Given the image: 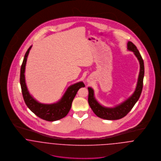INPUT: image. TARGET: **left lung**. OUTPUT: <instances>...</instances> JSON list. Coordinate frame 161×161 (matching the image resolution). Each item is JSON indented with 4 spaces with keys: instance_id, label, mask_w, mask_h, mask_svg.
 <instances>
[{
    "instance_id": "1",
    "label": "left lung",
    "mask_w": 161,
    "mask_h": 161,
    "mask_svg": "<svg viewBox=\"0 0 161 161\" xmlns=\"http://www.w3.org/2000/svg\"><path fill=\"white\" fill-rule=\"evenodd\" d=\"M127 49L128 50L133 52L134 54L137 58L140 65L138 82L135 91L128 98L120 104H118L114 107H106L102 105L96 100L94 95L93 89L91 87H88L89 104L93 113L100 118L108 120H115L123 118L131 111L135 103L138 102L141 95L142 90L143 79L144 75V61L136 46L132 42H128Z\"/></svg>"
}]
</instances>
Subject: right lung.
<instances>
[{
  "label": "right lung",
  "mask_w": 161,
  "mask_h": 161,
  "mask_svg": "<svg viewBox=\"0 0 161 161\" xmlns=\"http://www.w3.org/2000/svg\"><path fill=\"white\" fill-rule=\"evenodd\" d=\"M31 47L30 46L25 53L20 69V82L24 101L28 108L39 118L48 121L59 120L68 115L77 92L80 88L84 87L85 85L83 82H79L70 86L62 98L56 103L45 104L38 102L28 91L25 77L27 58Z\"/></svg>",
  "instance_id": "right-lung-1"
}]
</instances>
